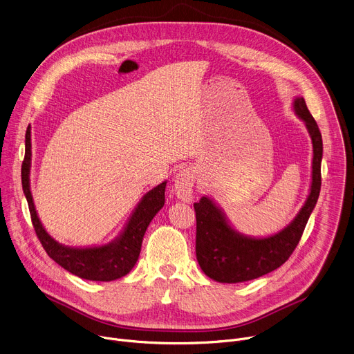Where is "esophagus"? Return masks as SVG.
I'll return each instance as SVG.
<instances>
[{"label":"esophagus","mask_w":354,"mask_h":354,"mask_svg":"<svg viewBox=\"0 0 354 354\" xmlns=\"http://www.w3.org/2000/svg\"><path fill=\"white\" fill-rule=\"evenodd\" d=\"M196 182V171L193 168H182L174 178V189L178 196L185 203L192 201L193 185Z\"/></svg>","instance_id":"esophagus-1"}]
</instances>
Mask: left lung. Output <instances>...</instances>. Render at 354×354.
<instances>
[{"label":"left lung","mask_w":354,"mask_h":354,"mask_svg":"<svg viewBox=\"0 0 354 354\" xmlns=\"http://www.w3.org/2000/svg\"><path fill=\"white\" fill-rule=\"evenodd\" d=\"M292 112L306 124L313 142L311 186L304 206L288 225L268 236H250L234 228L216 200L207 194L194 203L196 258L206 276L218 283H243L280 268L292 254L321 192L322 136L306 99L295 96Z\"/></svg>","instance_id":"8db88e82"}]
</instances>
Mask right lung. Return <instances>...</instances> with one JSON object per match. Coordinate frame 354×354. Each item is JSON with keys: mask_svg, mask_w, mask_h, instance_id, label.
I'll return each mask as SVG.
<instances>
[{"mask_svg": "<svg viewBox=\"0 0 354 354\" xmlns=\"http://www.w3.org/2000/svg\"><path fill=\"white\" fill-rule=\"evenodd\" d=\"M30 126L25 136V160L22 164V189L28 200L32 223L47 255L67 272L92 281H112L126 276L140 257L144 234L156 214L164 207L167 180L147 192L127 218L120 234L111 242L93 246L63 245L43 227L30 192L32 141Z\"/></svg>", "mask_w": 354, "mask_h": 354, "instance_id": "obj_1", "label": "right lung"}]
</instances>
